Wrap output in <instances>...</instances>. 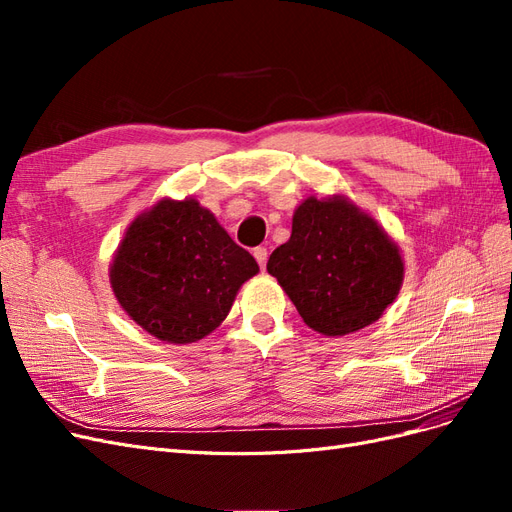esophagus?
<instances>
[{
  "mask_svg": "<svg viewBox=\"0 0 512 512\" xmlns=\"http://www.w3.org/2000/svg\"><path fill=\"white\" fill-rule=\"evenodd\" d=\"M254 258L260 265V269H265V265H267V250H265V247H254Z\"/></svg>",
  "mask_w": 512,
  "mask_h": 512,
  "instance_id": "1",
  "label": "esophagus"
}]
</instances>
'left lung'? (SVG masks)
<instances>
[{
	"label": "left lung",
	"mask_w": 512,
	"mask_h": 512,
	"mask_svg": "<svg viewBox=\"0 0 512 512\" xmlns=\"http://www.w3.org/2000/svg\"><path fill=\"white\" fill-rule=\"evenodd\" d=\"M267 271L303 322L342 337L376 322L404 282V258L384 228L346 196H309L294 209L290 239Z\"/></svg>",
	"instance_id": "8db88e82"
}]
</instances>
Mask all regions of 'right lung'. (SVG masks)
Wrapping results in <instances>:
<instances>
[{
    "instance_id": "obj_1",
    "label": "right lung",
    "mask_w": 512,
    "mask_h": 512,
    "mask_svg": "<svg viewBox=\"0 0 512 512\" xmlns=\"http://www.w3.org/2000/svg\"><path fill=\"white\" fill-rule=\"evenodd\" d=\"M256 273L254 256L198 200L162 198L128 226L108 277L138 327L168 344H192L220 327Z\"/></svg>"
}]
</instances>
